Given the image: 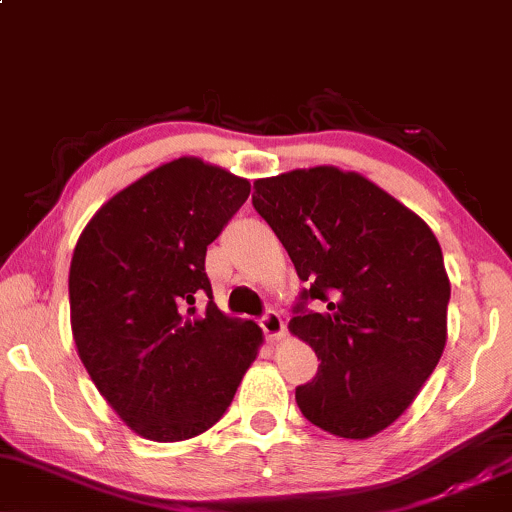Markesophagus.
<instances>
[{
  "label": "esophagus",
  "instance_id": "esophagus-1",
  "mask_svg": "<svg viewBox=\"0 0 512 512\" xmlns=\"http://www.w3.org/2000/svg\"><path fill=\"white\" fill-rule=\"evenodd\" d=\"M260 326H262L264 334H267V338H279V336H283V331H286V324H283V319L276 310L264 312L260 319Z\"/></svg>",
  "mask_w": 512,
  "mask_h": 512
}]
</instances>
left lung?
<instances>
[{"mask_svg": "<svg viewBox=\"0 0 512 512\" xmlns=\"http://www.w3.org/2000/svg\"><path fill=\"white\" fill-rule=\"evenodd\" d=\"M252 207L305 281L288 326L319 369L295 403L324 432L374 436L408 410L446 346L439 240L396 197L334 166L260 178Z\"/></svg>", "mask_w": 512, "mask_h": 512, "instance_id": "left-lung-1", "label": "left lung"}]
</instances>
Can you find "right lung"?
I'll return each instance as SVG.
<instances>
[{
	"label": "right lung",
	"instance_id": "obj_1",
	"mask_svg": "<svg viewBox=\"0 0 512 512\" xmlns=\"http://www.w3.org/2000/svg\"><path fill=\"white\" fill-rule=\"evenodd\" d=\"M250 183L181 157L123 188L80 233L69 272L71 329L97 391L135 434L183 441L229 410L262 331L226 317L205 272L207 245Z\"/></svg>",
	"mask_w": 512,
	"mask_h": 512
}]
</instances>
